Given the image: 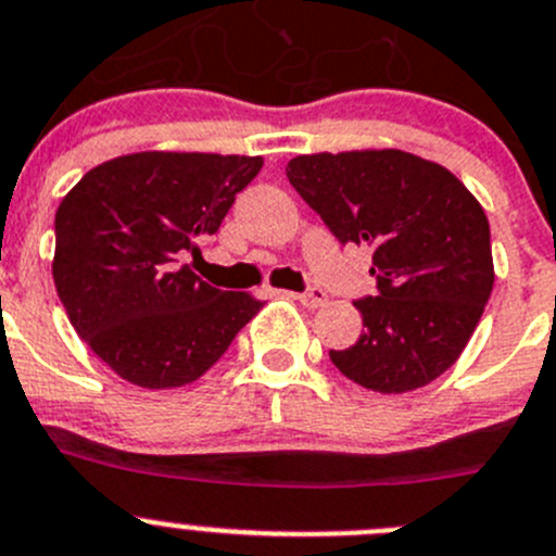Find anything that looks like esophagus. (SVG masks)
I'll return each mask as SVG.
<instances>
[{"instance_id":"34e87169","label":"esophagus","mask_w":556,"mask_h":556,"mask_svg":"<svg viewBox=\"0 0 556 556\" xmlns=\"http://www.w3.org/2000/svg\"><path fill=\"white\" fill-rule=\"evenodd\" d=\"M294 298H298L300 303H303V305H308V308H319V305H325L327 294L321 292L319 287H311L308 292H303V294H294Z\"/></svg>"}]
</instances>
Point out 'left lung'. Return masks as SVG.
<instances>
[{
  "label": "left lung",
  "mask_w": 556,
  "mask_h": 556,
  "mask_svg": "<svg viewBox=\"0 0 556 556\" xmlns=\"http://www.w3.org/2000/svg\"><path fill=\"white\" fill-rule=\"evenodd\" d=\"M287 177L343 245L374 251L379 292L354 303L366 330L332 349L338 371L374 393H409L442 377L494 287L478 199L445 166L401 150L298 155Z\"/></svg>",
  "instance_id": "obj_1"
}]
</instances>
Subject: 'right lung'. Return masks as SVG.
<instances>
[{
	"mask_svg": "<svg viewBox=\"0 0 556 556\" xmlns=\"http://www.w3.org/2000/svg\"><path fill=\"white\" fill-rule=\"evenodd\" d=\"M262 157L134 152L84 174L56 210V294L87 346L125 382L182 388L207 374L262 311L190 256L220 229Z\"/></svg>",
	"mask_w": 556,
	"mask_h": 556,
	"instance_id": "add662e5",
	"label": "right lung"
}]
</instances>
